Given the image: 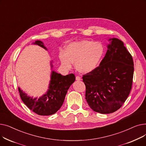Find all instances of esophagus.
Returning <instances> with one entry per match:
<instances>
[{
	"instance_id": "34e87169",
	"label": "esophagus",
	"mask_w": 146,
	"mask_h": 146,
	"mask_svg": "<svg viewBox=\"0 0 146 146\" xmlns=\"http://www.w3.org/2000/svg\"><path fill=\"white\" fill-rule=\"evenodd\" d=\"M76 80L77 81H80V80H81V78H80V77H79V76H76Z\"/></svg>"
}]
</instances>
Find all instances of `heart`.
I'll use <instances>...</instances> for the list:
<instances>
[{"label":"heart","mask_w":146,"mask_h":146,"mask_svg":"<svg viewBox=\"0 0 146 146\" xmlns=\"http://www.w3.org/2000/svg\"><path fill=\"white\" fill-rule=\"evenodd\" d=\"M104 54V46L101 42L81 40L68 44L65 52L61 51L58 57L64 67L70 68L72 63H74L75 68L79 73L88 74L97 68Z\"/></svg>","instance_id":"obj_1"}]
</instances>
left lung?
Listing matches in <instances>:
<instances>
[{
  "instance_id": "obj_1",
  "label": "left lung",
  "mask_w": 146,
  "mask_h": 146,
  "mask_svg": "<svg viewBox=\"0 0 146 146\" xmlns=\"http://www.w3.org/2000/svg\"><path fill=\"white\" fill-rule=\"evenodd\" d=\"M105 56L95 70L83 76L86 100L92 110L101 113L119 109L131 89L134 74L133 57L124 42L111 38Z\"/></svg>"
}]
</instances>
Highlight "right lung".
I'll use <instances>...</instances> for the list:
<instances>
[{
  "instance_id": "1",
  "label": "right lung",
  "mask_w": 146,
  "mask_h": 146,
  "mask_svg": "<svg viewBox=\"0 0 146 146\" xmlns=\"http://www.w3.org/2000/svg\"><path fill=\"white\" fill-rule=\"evenodd\" d=\"M48 51L43 42L36 40L32 43ZM53 61H50L51 72L48 89L39 98L28 96L18 87L21 98L28 108L39 115H50L55 113L62 106L67 90L75 81L73 74L63 76L52 69Z\"/></svg>"
}]
</instances>
